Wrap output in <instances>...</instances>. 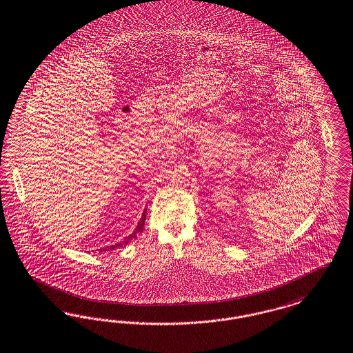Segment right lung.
Wrapping results in <instances>:
<instances>
[{"mask_svg":"<svg viewBox=\"0 0 353 353\" xmlns=\"http://www.w3.org/2000/svg\"><path fill=\"white\" fill-rule=\"evenodd\" d=\"M144 222H145V210L143 212V215H141V222H139V225L138 227L135 228V231L126 238V239L123 240V241H121V243H118V244H114V245H110L108 250H101V251H110V250H114V248H119V247H123V245H126L127 243L130 241V240L134 239L135 236H137V234H139L141 232V230H143V227H144Z\"/></svg>","mask_w":353,"mask_h":353,"instance_id":"add662e5","label":"right lung"}]
</instances>
